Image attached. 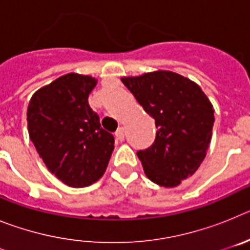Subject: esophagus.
<instances>
[{"label":"esophagus","instance_id":"esophagus-1","mask_svg":"<svg viewBox=\"0 0 250 250\" xmlns=\"http://www.w3.org/2000/svg\"><path fill=\"white\" fill-rule=\"evenodd\" d=\"M115 136H116V139H118L119 141H123L124 138H125V134H124V129L123 127H120V129L116 130V132H115Z\"/></svg>","mask_w":250,"mask_h":250}]
</instances>
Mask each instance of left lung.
I'll return each mask as SVG.
<instances>
[{"instance_id":"8db88e82","label":"left lung","mask_w":250,"mask_h":250,"mask_svg":"<svg viewBox=\"0 0 250 250\" xmlns=\"http://www.w3.org/2000/svg\"><path fill=\"white\" fill-rule=\"evenodd\" d=\"M121 81L158 129L151 146L138 151L145 175L160 187H176L195 173L207 155L213 105L195 83L175 72L160 70Z\"/></svg>"}]
</instances>
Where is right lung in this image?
Returning a JSON list of instances; mask_svg holds the SVG:
<instances>
[{"mask_svg": "<svg viewBox=\"0 0 250 250\" xmlns=\"http://www.w3.org/2000/svg\"><path fill=\"white\" fill-rule=\"evenodd\" d=\"M96 83L91 76L63 75L35 92L28 104L31 141L47 169L71 188L98 182L114 150V136L89 105Z\"/></svg>", "mask_w": 250, "mask_h": 250, "instance_id": "obj_1", "label": "right lung"}]
</instances>
